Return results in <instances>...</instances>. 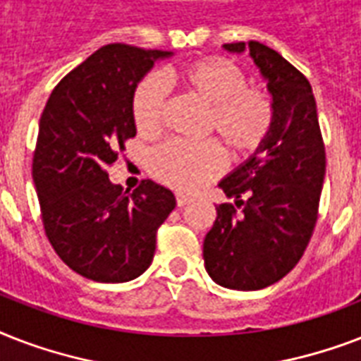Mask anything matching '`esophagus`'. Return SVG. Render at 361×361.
<instances>
[{
	"label": "esophagus",
	"mask_w": 361,
	"mask_h": 361,
	"mask_svg": "<svg viewBox=\"0 0 361 361\" xmlns=\"http://www.w3.org/2000/svg\"><path fill=\"white\" fill-rule=\"evenodd\" d=\"M192 198L187 197V195H176V204H178V208H183L185 204L191 202Z\"/></svg>",
	"instance_id": "1"
}]
</instances>
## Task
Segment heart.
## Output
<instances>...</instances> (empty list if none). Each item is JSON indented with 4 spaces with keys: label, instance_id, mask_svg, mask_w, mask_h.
Returning <instances> with one entry per match:
<instances>
[{
    "label": "heart",
    "instance_id": "b5f03b06",
    "mask_svg": "<svg viewBox=\"0 0 361 361\" xmlns=\"http://www.w3.org/2000/svg\"><path fill=\"white\" fill-rule=\"evenodd\" d=\"M178 84L208 106L206 135H219L236 157L258 152L275 123V104L269 93L247 86L245 73L217 56L192 59L166 71L161 78L147 76L136 86L130 114L136 130L153 136L163 127L166 86ZM225 166L223 149L215 140L204 144L166 142L149 155V172L176 191H197L219 176Z\"/></svg>",
    "mask_w": 361,
    "mask_h": 361
}]
</instances>
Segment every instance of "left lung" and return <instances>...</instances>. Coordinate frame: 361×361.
<instances>
[{
    "instance_id": "obj_1",
    "label": "left lung",
    "mask_w": 361,
    "mask_h": 361,
    "mask_svg": "<svg viewBox=\"0 0 361 361\" xmlns=\"http://www.w3.org/2000/svg\"><path fill=\"white\" fill-rule=\"evenodd\" d=\"M225 48L249 50L268 80L275 123L257 155L219 183L236 206H215L204 264L217 285L260 290L296 266L313 236L326 174L324 140L311 84L294 65L257 41Z\"/></svg>"
}]
</instances>
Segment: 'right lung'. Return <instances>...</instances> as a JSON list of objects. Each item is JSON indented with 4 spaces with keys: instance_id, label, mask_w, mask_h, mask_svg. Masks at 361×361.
I'll list each match as a JSON object with an SVG mask.
<instances>
[{
    "instance_id": "obj_1",
    "label": "right lung",
    "mask_w": 361,
    "mask_h": 361,
    "mask_svg": "<svg viewBox=\"0 0 361 361\" xmlns=\"http://www.w3.org/2000/svg\"><path fill=\"white\" fill-rule=\"evenodd\" d=\"M166 56L106 44L59 80L42 110L33 152L42 225L58 257L86 279L125 283L144 274L176 206L172 191L152 180L133 192L109 180V166L136 135V84Z\"/></svg>"
}]
</instances>
